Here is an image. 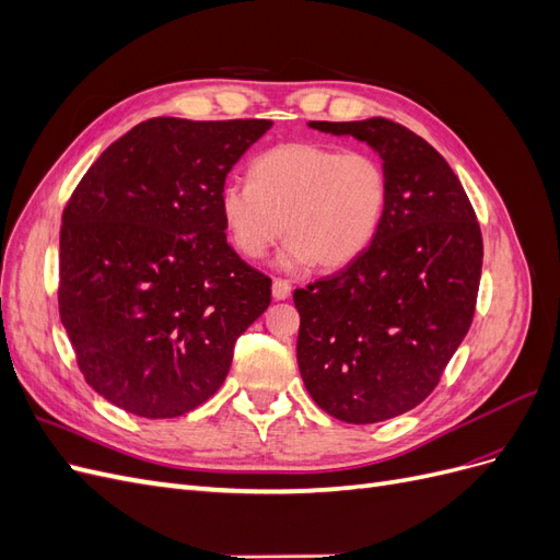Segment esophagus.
<instances>
[{
    "mask_svg": "<svg viewBox=\"0 0 560 560\" xmlns=\"http://www.w3.org/2000/svg\"><path fill=\"white\" fill-rule=\"evenodd\" d=\"M290 294H292V284L287 282V280H282V278H276L273 280V299L282 301V299H287Z\"/></svg>",
    "mask_w": 560,
    "mask_h": 560,
    "instance_id": "34e87169",
    "label": "esophagus"
}]
</instances>
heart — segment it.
<instances>
[{"instance_id":"heart-1","label":"heart","mask_w":560,"mask_h":560,"mask_svg":"<svg viewBox=\"0 0 560 560\" xmlns=\"http://www.w3.org/2000/svg\"><path fill=\"white\" fill-rule=\"evenodd\" d=\"M385 165L364 151L287 142L249 163V184L229 182L219 196L233 247L261 259L282 231L280 261L341 268L374 241L387 210ZM285 224L282 225L281 222Z\"/></svg>"}]
</instances>
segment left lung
<instances>
[{
  "instance_id": "left-lung-1",
  "label": "left lung",
  "mask_w": 560,
  "mask_h": 560,
  "mask_svg": "<svg viewBox=\"0 0 560 560\" xmlns=\"http://www.w3.org/2000/svg\"><path fill=\"white\" fill-rule=\"evenodd\" d=\"M311 128L374 147L389 182L371 245L294 290L303 385L322 411L369 425L416 409L463 343L477 308L481 229L446 159L413 130L381 116Z\"/></svg>"
}]
</instances>
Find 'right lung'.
I'll return each mask as SVG.
<instances>
[{"mask_svg":"<svg viewBox=\"0 0 560 560\" xmlns=\"http://www.w3.org/2000/svg\"><path fill=\"white\" fill-rule=\"evenodd\" d=\"M270 126L149 118L100 154L65 206L60 319L83 378L118 409L194 411L268 308L270 278L226 243L219 196Z\"/></svg>","mask_w":560,"mask_h":560,"instance_id":"obj_1","label":"right lung"}]
</instances>
